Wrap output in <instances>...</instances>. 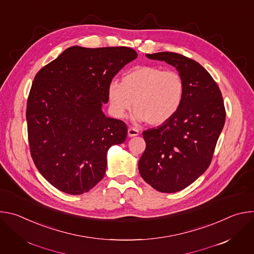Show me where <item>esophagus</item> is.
<instances>
[{
	"label": "esophagus",
	"instance_id": "esophagus-1",
	"mask_svg": "<svg viewBox=\"0 0 254 254\" xmlns=\"http://www.w3.org/2000/svg\"><path fill=\"white\" fill-rule=\"evenodd\" d=\"M127 134H128V136H136V135H138V129L137 128H134V127H129L128 129H127Z\"/></svg>",
	"mask_w": 254,
	"mask_h": 254
}]
</instances>
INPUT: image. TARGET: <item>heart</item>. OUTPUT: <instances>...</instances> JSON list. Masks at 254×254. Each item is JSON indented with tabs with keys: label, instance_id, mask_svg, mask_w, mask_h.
<instances>
[{
	"label": "heart",
	"instance_id": "b5f03b06",
	"mask_svg": "<svg viewBox=\"0 0 254 254\" xmlns=\"http://www.w3.org/2000/svg\"><path fill=\"white\" fill-rule=\"evenodd\" d=\"M106 93L116 118L124 119L133 104V122L160 126L179 112L184 100L185 83L177 71L138 65L126 72L121 83L113 81Z\"/></svg>",
	"mask_w": 254,
	"mask_h": 254
}]
</instances>
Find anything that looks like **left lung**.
I'll return each instance as SVG.
<instances>
[{
	"label": "left lung",
	"mask_w": 254,
	"mask_h": 254,
	"mask_svg": "<svg viewBox=\"0 0 254 254\" xmlns=\"http://www.w3.org/2000/svg\"><path fill=\"white\" fill-rule=\"evenodd\" d=\"M174 66L185 83L179 112L142 132L146 150L138 161L141 178L157 191L175 193L191 185L209 167L225 123L221 91L195 60L174 52L146 54Z\"/></svg>",
	"instance_id": "8db88e82"
}]
</instances>
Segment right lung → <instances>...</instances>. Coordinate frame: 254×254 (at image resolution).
Masks as SVG:
<instances>
[{
    "instance_id": "add662e5",
    "label": "right lung",
    "mask_w": 254,
    "mask_h": 254,
    "mask_svg": "<svg viewBox=\"0 0 254 254\" xmlns=\"http://www.w3.org/2000/svg\"><path fill=\"white\" fill-rule=\"evenodd\" d=\"M137 57L128 47L72 46L36 74L27 102L32 159L58 190L80 195L104 177L107 151L123 143L126 124L107 118V87Z\"/></svg>"
}]
</instances>
